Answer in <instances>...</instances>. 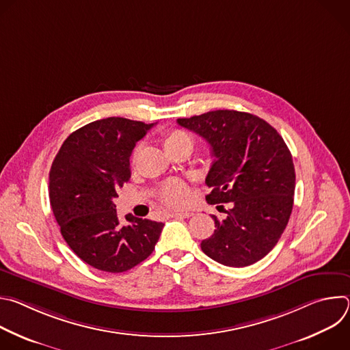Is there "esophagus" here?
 I'll use <instances>...</instances> for the list:
<instances>
[{
  "label": "esophagus",
  "instance_id": "obj_1",
  "mask_svg": "<svg viewBox=\"0 0 350 350\" xmlns=\"http://www.w3.org/2000/svg\"><path fill=\"white\" fill-rule=\"evenodd\" d=\"M173 217H180V219H188L191 216H193V212L191 211H183V212H176L172 215Z\"/></svg>",
  "mask_w": 350,
  "mask_h": 350
}]
</instances>
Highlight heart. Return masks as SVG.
Instances as JSON below:
<instances>
[{"label":"heart","instance_id":"obj_1","mask_svg":"<svg viewBox=\"0 0 350 350\" xmlns=\"http://www.w3.org/2000/svg\"><path fill=\"white\" fill-rule=\"evenodd\" d=\"M163 146L170 155L174 149L181 146H192L191 135L184 130H172L163 135ZM142 151V145L138 144L131 152V166H135ZM189 198V187L181 180H170L165 183L159 191V199L167 208H180Z\"/></svg>","mask_w":350,"mask_h":350}]
</instances>
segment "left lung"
I'll use <instances>...</instances> for the list:
<instances>
[{
  "mask_svg": "<svg viewBox=\"0 0 350 350\" xmlns=\"http://www.w3.org/2000/svg\"><path fill=\"white\" fill-rule=\"evenodd\" d=\"M177 123L211 145L215 159L206 201L231 204L223 219L212 216L216 230L201 242L202 251L230 267L256 263L281 238L293 206L295 167L285 141L266 120L238 111H212Z\"/></svg>",
  "mask_w": 350,
  "mask_h": 350,
  "instance_id": "8db88e82",
  "label": "left lung"
}]
</instances>
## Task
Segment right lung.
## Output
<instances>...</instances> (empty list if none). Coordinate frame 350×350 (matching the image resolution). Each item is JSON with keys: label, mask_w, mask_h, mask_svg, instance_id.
<instances>
[{"label": "right lung", "mask_w": 350, "mask_h": 350, "mask_svg": "<svg viewBox=\"0 0 350 350\" xmlns=\"http://www.w3.org/2000/svg\"><path fill=\"white\" fill-rule=\"evenodd\" d=\"M154 124L124 118L91 122L62 144L49 172V201L61 234L87 265L123 273L154 252L163 223L126 216L113 199L129 181L133 149Z\"/></svg>", "instance_id": "add662e5"}]
</instances>
